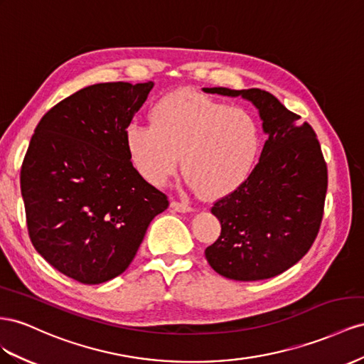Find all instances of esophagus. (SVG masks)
I'll return each mask as SVG.
<instances>
[{
    "mask_svg": "<svg viewBox=\"0 0 364 364\" xmlns=\"http://www.w3.org/2000/svg\"><path fill=\"white\" fill-rule=\"evenodd\" d=\"M170 206H171V210L178 211V213H191V211H193V208H191L190 205L181 203V202H176V200H173V202L170 203Z\"/></svg>",
    "mask_w": 364,
    "mask_h": 364,
    "instance_id": "esophagus-1",
    "label": "esophagus"
}]
</instances>
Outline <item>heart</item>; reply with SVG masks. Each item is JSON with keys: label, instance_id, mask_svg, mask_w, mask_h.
Returning <instances> with one entry per match:
<instances>
[{"label": "heart", "instance_id": "heart-1", "mask_svg": "<svg viewBox=\"0 0 364 364\" xmlns=\"http://www.w3.org/2000/svg\"><path fill=\"white\" fill-rule=\"evenodd\" d=\"M125 146L137 173L162 186L179 164L191 188L215 200L250 178L260 151V129L242 107L181 88L150 110V125H130Z\"/></svg>", "mask_w": 364, "mask_h": 364}]
</instances>
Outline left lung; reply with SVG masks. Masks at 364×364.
Instances as JSON below:
<instances>
[{"mask_svg":"<svg viewBox=\"0 0 364 364\" xmlns=\"http://www.w3.org/2000/svg\"><path fill=\"white\" fill-rule=\"evenodd\" d=\"M202 90L250 101L268 136L250 178L211 208L222 231L205 257L231 280L279 276L309 251L320 228L328 170L317 136L308 122L260 88Z\"/></svg>","mask_w":364,"mask_h":364,"instance_id":"obj_1","label":"left lung"}]
</instances>
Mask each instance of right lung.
Returning a JSON list of instances; mask_svg holds the SVG:
<instances>
[{
	"label": "right lung",
	"mask_w": 364,
	"mask_h": 364,
	"mask_svg": "<svg viewBox=\"0 0 364 364\" xmlns=\"http://www.w3.org/2000/svg\"><path fill=\"white\" fill-rule=\"evenodd\" d=\"M154 82L81 88L39 121L21 166L27 230L64 276L100 284L122 274L166 196L136 171L125 130Z\"/></svg>",
	"instance_id": "1"
}]
</instances>
